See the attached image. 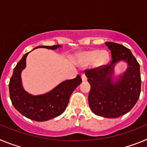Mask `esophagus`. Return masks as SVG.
I'll return each instance as SVG.
<instances>
[{
    "label": "esophagus",
    "instance_id": "obj_1",
    "mask_svg": "<svg viewBox=\"0 0 147 147\" xmlns=\"http://www.w3.org/2000/svg\"><path fill=\"white\" fill-rule=\"evenodd\" d=\"M81 77H82V81H86L87 80V77L84 73H82V74H81Z\"/></svg>",
    "mask_w": 147,
    "mask_h": 147
}]
</instances>
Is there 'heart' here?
<instances>
[{
  "label": "heart",
  "instance_id": "heart-1",
  "mask_svg": "<svg viewBox=\"0 0 147 147\" xmlns=\"http://www.w3.org/2000/svg\"><path fill=\"white\" fill-rule=\"evenodd\" d=\"M82 59L85 64H88L93 62L96 67H99L105 65L109 59V54L107 51H91L85 53L82 56Z\"/></svg>",
  "mask_w": 147,
  "mask_h": 147
}]
</instances>
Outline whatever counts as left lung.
<instances>
[{
    "label": "left lung",
    "instance_id": "obj_1",
    "mask_svg": "<svg viewBox=\"0 0 147 147\" xmlns=\"http://www.w3.org/2000/svg\"><path fill=\"white\" fill-rule=\"evenodd\" d=\"M111 53L107 65L85 70L90 85L88 102L96 115L114 119L128 113L134 107L141 93L140 65L130 50L113 42H105ZM120 60L128 63V68L117 83H113L114 64Z\"/></svg>",
    "mask_w": 147,
    "mask_h": 147
}]
</instances>
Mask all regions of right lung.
Masks as SVG:
<instances>
[{"mask_svg": "<svg viewBox=\"0 0 147 147\" xmlns=\"http://www.w3.org/2000/svg\"><path fill=\"white\" fill-rule=\"evenodd\" d=\"M59 47L60 45H54L35 49H57ZM28 54H24L15 66L10 79L9 88L11 103L18 112L31 120L45 121L59 116L65 110L71 93L82 82L81 76L77 75L75 79L63 82L49 93L33 96L23 90L20 77L22 70L26 67Z\"/></svg>", "mask_w": 147, "mask_h": 147, "instance_id": "1", "label": "right lung"}]
</instances>
